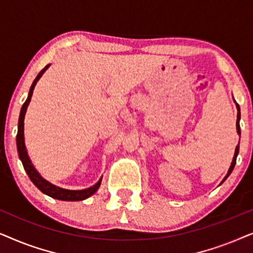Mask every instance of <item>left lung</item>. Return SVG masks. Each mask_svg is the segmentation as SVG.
Instances as JSON below:
<instances>
[{"label": "left lung", "instance_id": "1", "mask_svg": "<svg viewBox=\"0 0 253 253\" xmlns=\"http://www.w3.org/2000/svg\"><path fill=\"white\" fill-rule=\"evenodd\" d=\"M236 107H237V122H236V127H237V133L238 134H241V127H240V119H241V110H240V106L237 105L236 103ZM238 151H240V145H237L236 146V150H235V154H234V158H233V162H231V165H230V168H229V170H228V174L226 175V177L223 178V181L222 182H224L226 181V178L228 177V176L230 175V172L233 171V169H234V167H235V165H236V158H237V154H238ZM221 182V183H222Z\"/></svg>", "mask_w": 253, "mask_h": 253}]
</instances>
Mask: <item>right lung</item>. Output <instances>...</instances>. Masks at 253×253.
I'll use <instances>...</instances> for the list:
<instances>
[{
	"label": "right lung",
	"instance_id": "right-lung-1",
	"mask_svg": "<svg viewBox=\"0 0 253 253\" xmlns=\"http://www.w3.org/2000/svg\"><path fill=\"white\" fill-rule=\"evenodd\" d=\"M49 67V64L46 65L42 70L39 72V75L37 76V78L34 79V82L32 83V86H31L30 92H29V96H27L26 101L24 102V105L20 109V114H19V120H18V132H17V150H18V155L19 159L22 160V164L24 166V169L29 175V177L31 181L33 182V184L37 186L38 189L40 190L41 192H43L44 195L51 197V198L58 199V200H67V202H78V200H84L88 197H91L93 193L96 192V190L99 189L100 184H101V179L102 177L99 179L98 183H95L94 185L91 186L88 189H84V190H67V189H62L58 188V186L51 184L46 179L41 177V175L36 170L34 166L31 162L29 154L26 152V147H25V141H24V117H25V113L27 109V106L31 101V98H32L33 94V89L36 87L37 82L39 81L41 76L44 71L47 70V68Z\"/></svg>",
	"mask_w": 253,
	"mask_h": 253
}]
</instances>
